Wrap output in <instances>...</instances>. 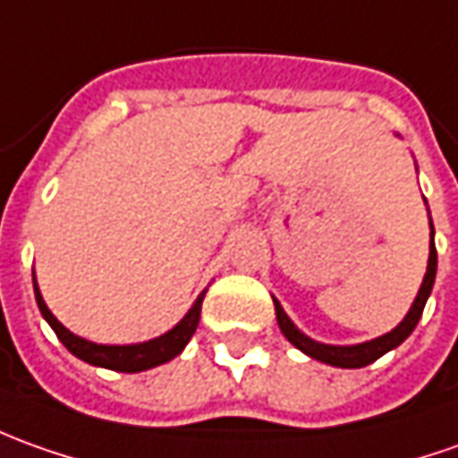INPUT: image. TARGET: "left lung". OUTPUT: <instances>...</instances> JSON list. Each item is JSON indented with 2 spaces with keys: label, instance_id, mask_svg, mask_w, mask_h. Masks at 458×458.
<instances>
[{
  "label": "left lung",
  "instance_id": "8db88e82",
  "mask_svg": "<svg viewBox=\"0 0 458 458\" xmlns=\"http://www.w3.org/2000/svg\"><path fill=\"white\" fill-rule=\"evenodd\" d=\"M434 278H437V245H434V225H431V250H428V268H426L424 283H421V291L413 301L409 316L401 320L399 326L391 331V334L381 335V338H373V341H366V344H359V346H326V344H318L313 338L303 335L293 326V320L285 316V310L281 308V303L273 298L276 303V318H278V326H281L283 335L293 344L295 348H301L303 353H308L310 359L323 360L328 366H338V369H360V366H369L376 359H381L384 353H388L391 348L401 346L411 331L416 328V323L421 318L426 306V298L434 288Z\"/></svg>",
  "mask_w": 458,
  "mask_h": 458
}]
</instances>
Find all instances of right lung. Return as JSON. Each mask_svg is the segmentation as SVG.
Here are the masks:
<instances>
[{
  "instance_id": "obj_1",
  "label": "right lung",
  "mask_w": 458,
  "mask_h": 458,
  "mask_svg": "<svg viewBox=\"0 0 458 458\" xmlns=\"http://www.w3.org/2000/svg\"><path fill=\"white\" fill-rule=\"evenodd\" d=\"M34 295H37V306L42 310L45 320L52 326V331L57 334V338L64 344V348L74 353L77 359L87 360L92 366H102V369H112V371H123V373H135L145 371V369H152V366H160L165 360L175 359L177 353L182 348L188 346V341L195 334L198 323H200V308H203L205 293L198 295V301L192 303V308L188 310V316L177 323L173 331H167L160 338H152L148 344H135V346H99V344H92V341H85L80 335L70 334L62 323H59L49 308L42 301V293L34 283Z\"/></svg>"
}]
</instances>
